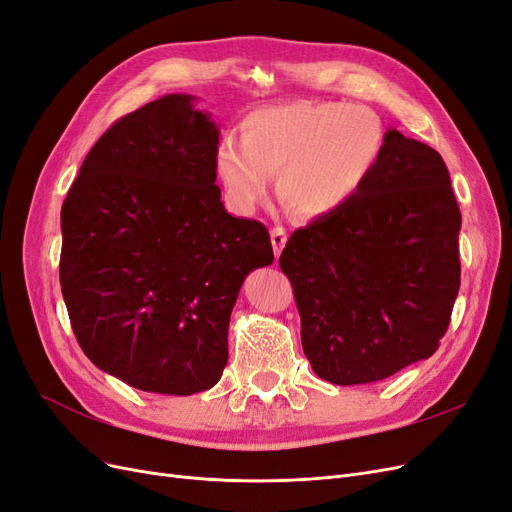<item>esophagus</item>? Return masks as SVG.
<instances>
[{
	"label": "esophagus",
	"instance_id": "34e87169",
	"mask_svg": "<svg viewBox=\"0 0 512 512\" xmlns=\"http://www.w3.org/2000/svg\"><path fill=\"white\" fill-rule=\"evenodd\" d=\"M288 237H286V230L282 226H275L271 230V243H273V252H275V258H280L284 245H286Z\"/></svg>",
	"mask_w": 512,
	"mask_h": 512
}]
</instances>
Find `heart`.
<instances>
[{
	"mask_svg": "<svg viewBox=\"0 0 512 512\" xmlns=\"http://www.w3.org/2000/svg\"><path fill=\"white\" fill-rule=\"evenodd\" d=\"M384 123L361 104L309 102L262 106L243 121V138L215 147L213 168L230 207L265 203L273 173L280 196L305 218H327L361 194L384 153Z\"/></svg>",
	"mask_w": 512,
	"mask_h": 512,
	"instance_id": "1",
	"label": "heart"
}]
</instances>
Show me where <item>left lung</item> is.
Masks as SVG:
<instances>
[{
	"mask_svg": "<svg viewBox=\"0 0 512 512\" xmlns=\"http://www.w3.org/2000/svg\"><path fill=\"white\" fill-rule=\"evenodd\" d=\"M384 136L361 194L294 230L280 256L307 361L339 386L429 359L461 284V213L442 156L397 130Z\"/></svg>",
	"mask_w": 512,
	"mask_h": 512,
	"instance_id": "1",
	"label": "left lung"
}]
</instances>
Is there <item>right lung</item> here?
Segmentation results:
<instances>
[{
    "instance_id": "right-lung-1",
    "label": "right lung",
    "mask_w": 512,
    "mask_h": 512,
    "mask_svg": "<svg viewBox=\"0 0 512 512\" xmlns=\"http://www.w3.org/2000/svg\"><path fill=\"white\" fill-rule=\"evenodd\" d=\"M168 94L91 147L61 207L59 282L87 359L147 393L218 384L245 277L273 262L267 228L215 185L220 128Z\"/></svg>"
}]
</instances>
